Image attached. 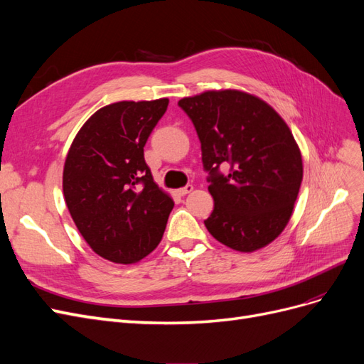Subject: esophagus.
Returning <instances> with one entry per match:
<instances>
[{
	"instance_id": "1",
	"label": "esophagus",
	"mask_w": 364,
	"mask_h": 364,
	"mask_svg": "<svg viewBox=\"0 0 364 364\" xmlns=\"http://www.w3.org/2000/svg\"><path fill=\"white\" fill-rule=\"evenodd\" d=\"M193 190H194V186L188 183V185H185L183 188H179V190H178V194H179V196H186V194H190Z\"/></svg>"
}]
</instances>
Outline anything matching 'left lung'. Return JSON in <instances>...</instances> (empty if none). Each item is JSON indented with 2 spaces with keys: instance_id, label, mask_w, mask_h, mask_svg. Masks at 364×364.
Wrapping results in <instances>:
<instances>
[{
  "instance_id": "8db88e82",
  "label": "left lung",
  "mask_w": 364,
  "mask_h": 364,
  "mask_svg": "<svg viewBox=\"0 0 364 364\" xmlns=\"http://www.w3.org/2000/svg\"><path fill=\"white\" fill-rule=\"evenodd\" d=\"M178 105L200 141L214 199L205 220L209 234L240 252L267 246L287 226L302 182V156L289 126L241 91H208Z\"/></svg>"
}]
</instances>
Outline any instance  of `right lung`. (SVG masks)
<instances>
[{"label": "right lung", "mask_w": 364, "mask_h": 364, "mask_svg": "<svg viewBox=\"0 0 364 364\" xmlns=\"http://www.w3.org/2000/svg\"><path fill=\"white\" fill-rule=\"evenodd\" d=\"M168 98L102 107L74 138L63 167V196L82 237L118 264L147 257L174 206L153 182L144 146Z\"/></svg>", "instance_id": "right-lung-1"}]
</instances>
